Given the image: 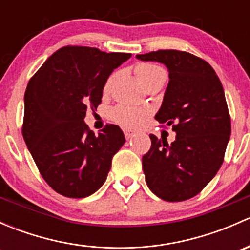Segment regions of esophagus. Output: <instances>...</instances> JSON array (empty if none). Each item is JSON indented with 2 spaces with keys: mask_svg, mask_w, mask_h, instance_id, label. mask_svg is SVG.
<instances>
[{
  "mask_svg": "<svg viewBox=\"0 0 250 250\" xmlns=\"http://www.w3.org/2000/svg\"><path fill=\"white\" fill-rule=\"evenodd\" d=\"M123 133H125V139H127V140H129L130 138L133 137V133L130 132V130H128V129H123Z\"/></svg>",
  "mask_w": 250,
  "mask_h": 250,
  "instance_id": "obj_1",
  "label": "esophagus"
}]
</instances>
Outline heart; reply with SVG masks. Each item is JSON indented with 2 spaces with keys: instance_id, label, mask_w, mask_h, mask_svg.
<instances>
[{
  "instance_id": "b5f03b06",
  "label": "heart",
  "mask_w": 250,
  "mask_h": 250,
  "mask_svg": "<svg viewBox=\"0 0 250 250\" xmlns=\"http://www.w3.org/2000/svg\"><path fill=\"white\" fill-rule=\"evenodd\" d=\"M135 75L139 78L141 84L145 88L150 87L151 84H155L157 82H165L167 78V72L163 67L158 66L151 62H139L134 69ZM115 74L110 75L107 80L105 81L103 85V93L107 94L112 87ZM148 111L145 109H137V107L128 106V105H117L111 110V118L113 122L122 125L123 128H133L139 127L141 123L147 117Z\"/></svg>"
}]
</instances>
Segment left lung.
Returning <instances> with one entry per match:
<instances>
[{
  "instance_id": "obj_1",
  "label": "left lung",
  "mask_w": 250,
  "mask_h": 250,
  "mask_svg": "<svg viewBox=\"0 0 250 250\" xmlns=\"http://www.w3.org/2000/svg\"><path fill=\"white\" fill-rule=\"evenodd\" d=\"M138 59L165 64L169 83L156 120L176 133L175 140L150 134L151 147L143 156L150 190L168 202L195 197L224 162L231 134V117L223 84L213 67L191 53L160 49Z\"/></svg>"
}]
</instances>
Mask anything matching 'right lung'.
Masks as SVG:
<instances>
[{"instance_id": "1", "label": "right lung", "mask_w": 250, "mask_h": 250, "mask_svg": "<svg viewBox=\"0 0 250 250\" xmlns=\"http://www.w3.org/2000/svg\"><path fill=\"white\" fill-rule=\"evenodd\" d=\"M130 53L65 46L30 78L25 90L22 137L44 181L60 195L82 198L106 180L113 155L125 144L121 128L94 134L85 111L97 110L103 85Z\"/></svg>"}]
</instances>
